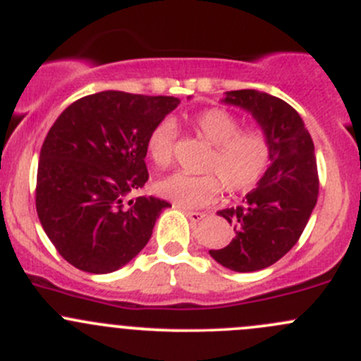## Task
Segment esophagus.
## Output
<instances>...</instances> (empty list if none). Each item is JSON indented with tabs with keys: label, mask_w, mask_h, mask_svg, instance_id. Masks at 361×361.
Here are the masks:
<instances>
[{
	"label": "esophagus",
	"mask_w": 361,
	"mask_h": 361,
	"mask_svg": "<svg viewBox=\"0 0 361 361\" xmlns=\"http://www.w3.org/2000/svg\"><path fill=\"white\" fill-rule=\"evenodd\" d=\"M185 214L188 216V220L192 221V224H197V221H201L206 214L204 213H199V211H190V209H183Z\"/></svg>",
	"instance_id": "34e87169"
}]
</instances>
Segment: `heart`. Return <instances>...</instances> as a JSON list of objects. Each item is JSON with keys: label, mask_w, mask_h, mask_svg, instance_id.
I'll use <instances>...</instances> for the list:
<instances>
[{"label": "heart", "mask_w": 361, "mask_h": 361, "mask_svg": "<svg viewBox=\"0 0 361 361\" xmlns=\"http://www.w3.org/2000/svg\"><path fill=\"white\" fill-rule=\"evenodd\" d=\"M195 133L213 147L204 169L216 172L207 174L174 173L155 183L160 197L183 207H201L220 195L225 187L232 192H243L253 187L265 173L271 157L267 137L258 130H243L241 120L224 108H209L192 120ZM176 127L173 120H160L150 130L147 152L159 169L173 162Z\"/></svg>", "instance_id": "heart-1"}]
</instances>
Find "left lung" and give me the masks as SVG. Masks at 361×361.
<instances>
[{"label":"left lung","mask_w":361,"mask_h":361,"mask_svg":"<svg viewBox=\"0 0 361 361\" xmlns=\"http://www.w3.org/2000/svg\"><path fill=\"white\" fill-rule=\"evenodd\" d=\"M221 103L253 116L267 137L271 157L243 206L218 211L235 235L225 248L209 250V255L231 271H262L293 248L318 201L314 143L300 115L279 97L243 89L225 92Z\"/></svg>","instance_id":"obj_1"}]
</instances>
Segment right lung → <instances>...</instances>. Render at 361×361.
Masks as SVG:
<instances>
[{
    "mask_svg": "<svg viewBox=\"0 0 361 361\" xmlns=\"http://www.w3.org/2000/svg\"><path fill=\"white\" fill-rule=\"evenodd\" d=\"M178 104L173 96L104 90L69 104L50 127L39 152L36 211L76 269L118 271L150 241L171 204L129 195L148 181V134Z\"/></svg>",
    "mask_w": 361,
    "mask_h": 361,
    "instance_id": "obj_1",
    "label": "right lung"
}]
</instances>
